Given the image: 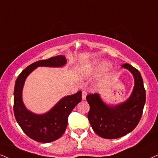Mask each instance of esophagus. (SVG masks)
Masks as SVG:
<instances>
[{"instance_id": "34e87169", "label": "esophagus", "mask_w": 158, "mask_h": 158, "mask_svg": "<svg viewBox=\"0 0 158 158\" xmlns=\"http://www.w3.org/2000/svg\"><path fill=\"white\" fill-rule=\"evenodd\" d=\"M87 93L86 91H82L81 92V95H82V99L85 100L86 99V96H87Z\"/></svg>"}]
</instances>
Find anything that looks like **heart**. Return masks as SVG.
Listing matches in <instances>:
<instances>
[{
    "label": "heart",
    "mask_w": 158,
    "mask_h": 158,
    "mask_svg": "<svg viewBox=\"0 0 158 158\" xmlns=\"http://www.w3.org/2000/svg\"><path fill=\"white\" fill-rule=\"evenodd\" d=\"M108 66H109V64L106 63H102V64H101V66H100V69H106V68H107Z\"/></svg>",
    "instance_id": "b5f03b06"
}]
</instances>
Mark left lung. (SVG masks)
Returning a JSON list of instances; mask_svg holds the SVG:
<instances>
[{
    "label": "left lung",
    "instance_id": "8db88e82",
    "mask_svg": "<svg viewBox=\"0 0 158 158\" xmlns=\"http://www.w3.org/2000/svg\"><path fill=\"white\" fill-rule=\"evenodd\" d=\"M133 73L134 89L125 103L114 107L108 106L98 93L87 95L89 111V122L95 133L103 139H114L124 136L133 131L141 118L146 101V92L140 72L132 65H122Z\"/></svg>",
    "mask_w": 158,
    "mask_h": 158
}]
</instances>
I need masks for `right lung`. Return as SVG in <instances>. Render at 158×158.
<instances>
[{"label":"right lung","instance_id":"obj_1","mask_svg":"<svg viewBox=\"0 0 158 158\" xmlns=\"http://www.w3.org/2000/svg\"><path fill=\"white\" fill-rule=\"evenodd\" d=\"M65 63L66 59L63 55L35 62L24 69L16 80L14 92V113L16 120L24 133L38 142H52L62 136L66 129L70 113L82 98L81 92L63 98L49 112L38 115L27 110L23 104L22 90L24 82L35 68L60 67Z\"/></svg>","mask_w":158,"mask_h":158}]
</instances>
